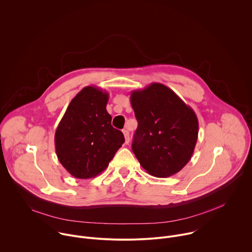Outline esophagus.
<instances>
[{
	"instance_id": "34e87169",
	"label": "esophagus",
	"mask_w": 252,
	"mask_h": 252,
	"mask_svg": "<svg viewBox=\"0 0 252 252\" xmlns=\"http://www.w3.org/2000/svg\"><path fill=\"white\" fill-rule=\"evenodd\" d=\"M123 134H124V137H125V142H126V144H129V142H130V134H129V131L126 130V129H124V130H123Z\"/></svg>"
}]
</instances>
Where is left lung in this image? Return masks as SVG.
Segmentation results:
<instances>
[{"label": "left lung", "mask_w": 252, "mask_h": 252, "mask_svg": "<svg viewBox=\"0 0 252 252\" xmlns=\"http://www.w3.org/2000/svg\"><path fill=\"white\" fill-rule=\"evenodd\" d=\"M130 101L138 121L132 151L142 167L157 177L180 171L191 158L198 138L194 110L158 83L133 91Z\"/></svg>", "instance_id": "left-lung-1"}]
</instances>
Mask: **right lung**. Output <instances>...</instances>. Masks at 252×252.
Segmentation results:
<instances>
[{
	"label": "right lung",
	"mask_w": 252,
	"mask_h": 252,
	"mask_svg": "<svg viewBox=\"0 0 252 252\" xmlns=\"http://www.w3.org/2000/svg\"><path fill=\"white\" fill-rule=\"evenodd\" d=\"M108 94L95 87L84 88L70 102L55 132L59 161L76 178L102 172L125 142L111 125L106 110Z\"/></svg>",
	"instance_id": "obj_1"
}]
</instances>
